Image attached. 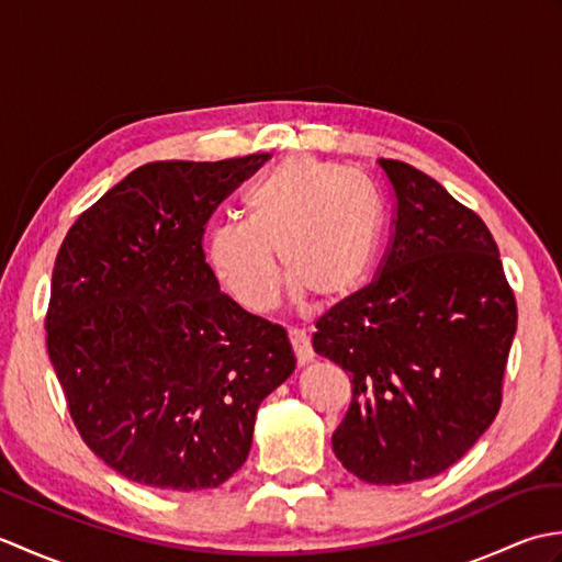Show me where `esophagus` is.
Here are the masks:
<instances>
[{"label": "esophagus", "mask_w": 562, "mask_h": 562, "mask_svg": "<svg viewBox=\"0 0 562 562\" xmlns=\"http://www.w3.org/2000/svg\"><path fill=\"white\" fill-rule=\"evenodd\" d=\"M290 345L294 350L296 364H300V367L314 360V348H312V342H308V336L304 330H290Z\"/></svg>", "instance_id": "34e87169"}]
</instances>
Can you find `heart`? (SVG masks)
<instances>
[{"label":"heart","instance_id":"heart-1","mask_svg":"<svg viewBox=\"0 0 562 562\" xmlns=\"http://www.w3.org/2000/svg\"><path fill=\"white\" fill-rule=\"evenodd\" d=\"M379 241L374 198L338 164L306 154L282 159L246 198V222L212 226L205 258L214 282L248 314L280 300V256L292 294L338 302L357 290Z\"/></svg>","mask_w":562,"mask_h":562}]
</instances>
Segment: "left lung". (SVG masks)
Listing matches in <instances>:
<instances>
[{
    "label": "left lung",
    "mask_w": 562,
    "mask_h": 562,
    "mask_svg": "<svg viewBox=\"0 0 562 562\" xmlns=\"http://www.w3.org/2000/svg\"><path fill=\"white\" fill-rule=\"evenodd\" d=\"M393 195L376 278L316 321L350 374L333 451L360 481L405 485L457 463L503 403L517 302L493 234L435 178L379 159Z\"/></svg>",
    "instance_id": "1"
}]
</instances>
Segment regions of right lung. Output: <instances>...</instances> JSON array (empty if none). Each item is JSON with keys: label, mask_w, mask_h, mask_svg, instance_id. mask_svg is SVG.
I'll return each instance as SVG.
<instances>
[{"label": "right lung", "mask_w": 562, "mask_h": 562, "mask_svg": "<svg viewBox=\"0 0 562 562\" xmlns=\"http://www.w3.org/2000/svg\"><path fill=\"white\" fill-rule=\"evenodd\" d=\"M268 159L139 166L59 246L47 355L81 439L130 481H229L260 401L294 372L284 328L220 292L202 250L212 212Z\"/></svg>", "instance_id": "1"}]
</instances>
